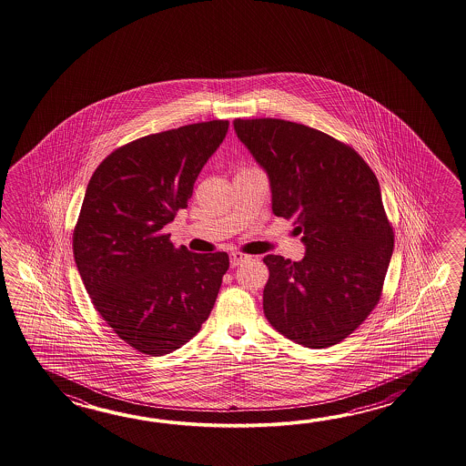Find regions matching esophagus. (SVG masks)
Masks as SVG:
<instances>
[{"label": "esophagus", "mask_w": 466, "mask_h": 466, "mask_svg": "<svg viewBox=\"0 0 466 466\" xmlns=\"http://www.w3.org/2000/svg\"><path fill=\"white\" fill-rule=\"evenodd\" d=\"M247 259H249V257L243 255V253H239V251H235V253H231V255H229V265L235 268L238 267V265H241L243 261H247Z\"/></svg>", "instance_id": "1"}]
</instances>
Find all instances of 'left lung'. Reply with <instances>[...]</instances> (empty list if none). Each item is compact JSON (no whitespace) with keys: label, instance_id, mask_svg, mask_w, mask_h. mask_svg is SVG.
Listing matches in <instances>:
<instances>
[{"label":"left lung","instance_id":"obj_1","mask_svg":"<svg viewBox=\"0 0 466 466\" xmlns=\"http://www.w3.org/2000/svg\"><path fill=\"white\" fill-rule=\"evenodd\" d=\"M233 125L268 173L273 213L293 219L307 247L301 261L263 258L265 317L303 347H333L377 307L393 253L377 177L350 145L319 129L277 118Z\"/></svg>","mask_w":466,"mask_h":466}]
</instances>
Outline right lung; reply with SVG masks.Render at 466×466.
Here are the masks:
<instances>
[{"label": "right lung", "instance_id": "right-lung-1", "mask_svg": "<svg viewBox=\"0 0 466 466\" xmlns=\"http://www.w3.org/2000/svg\"><path fill=\"white\" fill-rule=\"evenodd\" d=\"M227 119L135 139L99 163L73 231L79 277L101 318L129 347L163 357L208 319L228 271L225 251L177 248L163 233L228 131Z\"/></svg>", "mask_w": 466, "mask_h": 466}]
</instances>
